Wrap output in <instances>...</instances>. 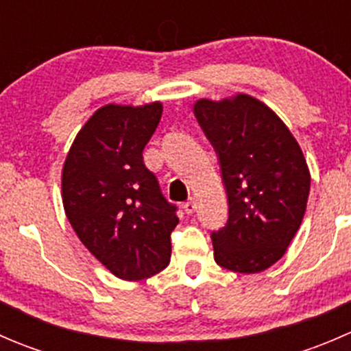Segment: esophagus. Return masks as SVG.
Masks as SVG:
<instances>
[{
	"label": "esophagus",
	"instance_id": "34e87169",
	"mask_svg": "<svg viewBox=\"0 0 351 351\" xmlns=\"http://www.w3.org/2000/svg\"><path fill=\"white\" fill-rule=\"evenodd\" d=\"M183 208H185L186 214H193V212L197 210V200H195V198H190L189 202H185Z\"/></svg>",
	"mask_w": 351,
	"mask_h": 351
}]
</instances>
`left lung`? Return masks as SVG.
<instances>
[{
	"label": "left lung",
	"mask_w": 351,
	"mask_h": 351,
	"mask_svg": "<svg viewBox=\"0 0 351 351\" xmlns=\"http://www.w3.org/2000/svg\"><path fill=\"white\" fill-rule=\"evenodd\" d=\"M221 165L229 217L210 234L219 267L260 274L277 263L300 228L311 190L302 149L280 117L239 93L193 105Z\"/></svg>",
	"instance_id": "1"
}]
</instances>
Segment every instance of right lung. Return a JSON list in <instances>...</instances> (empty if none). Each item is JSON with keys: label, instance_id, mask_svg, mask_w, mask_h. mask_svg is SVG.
Here are the masks:
<instances>
[{"label": "right lung", "instance_id": "right-lung-1", "mask_svg": "<svg viewBox=\"0 0 351 351\" xmlns=\"http://www.w3.org/2000/svg\"><path fill=\"white\" fill-rule=\"evenodd\" d=\"M161 113L159 101L98 108L62 168V204L74 232L122 280L149 278L171 256L176 205L166 200L143 159Z\"/></svg>", "mask_w": 351, "mask_h": 351}]
</instances>
